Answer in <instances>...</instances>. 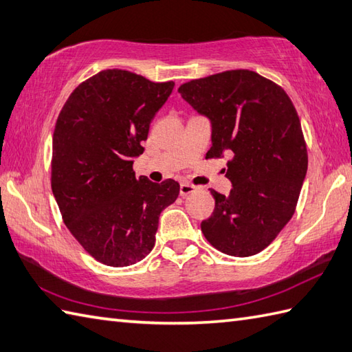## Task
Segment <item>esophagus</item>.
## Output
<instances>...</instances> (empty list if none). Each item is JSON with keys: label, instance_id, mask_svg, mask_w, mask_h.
Wrapping results in <instances>:
<instances>
[{"label": "esophagus", "instance_id": "obj_1", "mask_svg": "<svg viewBox=\"0 0 352 352\" xmlns=\"http://www.w3.org/2000/svg\"><path fill=\"white\" fill-rule=\"evenodd\" d=\"M197 188L194 185H191V184H181V196L182 197H185V196H188V194H191V192H194L196 191Z\"/></svg>", "mask_w": 352, "mask_h": 352}]
</instances>
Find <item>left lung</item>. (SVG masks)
Returning a JSON list of instances; mask_svg holds the SVG:
<instances>
[{"mask_svg": "<svg viewBox=\"0 0 352 352\" xmlns=\"http://www.w3.org/2000/svg\"><path fill=\"white\" fill-rule=\"evenodd\" d=\"M212 123L208 158L232 156L229 196L210 188L214 212L201 221L221 253L248 257L267 248L291 220L307 173V146L291 98L248 69L226 70L177 89Z\"/></svg>", "mask_w": 352, "mask_h": 352, "instance_id": "1", "label": "left lung"}]
</instances>
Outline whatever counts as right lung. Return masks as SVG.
Masks as SVG:
<instances>
[{"label":"right lung","instance_id":"right-lung-1","mask_svg":"<svg viewBox=\"0 0 352 352\" xmlns=\"http://www.w3.org/2000/svg\"><path fill=\"white\" fill-rule=\"evenodd\" d=\"M173 81L152 82L107 69L70 93L52 137L51 188L63 221L91 257L108 267L134 265L152 252L162 209L179 184L135 176L151 122Z\"/></svg>","mask_w":352,"mask_h":352}]
</instances>
